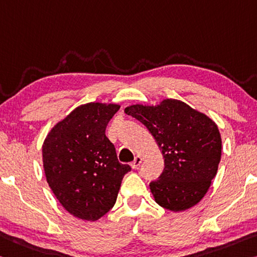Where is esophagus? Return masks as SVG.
I'll return each instance as SVG.
<instances>
[{"mask_svg": "<svg viewBox=\"0 0 257 257\" xmlns=\"http://www.w3.org/2000/svg\"><path fill=\"white\" fill-rule=\"evenodd\" d=\"M142 160H143V159H142L141 157H136L135 160H134V161L132 162V167H133V168H134V169H137L138 167L141 166Z\"/></svg>", "mask_w": 257, "mask_h": 257, "instance_id": "34e87169", "label": "esophagus"}]
</instances>
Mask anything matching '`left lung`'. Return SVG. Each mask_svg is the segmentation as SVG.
<instances>
[{
  "label": "left lung",
  "instance_id": "obj_1",
  "mask_svg": "<svg viewBox=\"0 0 257 257\" xmlns=\"http://www.w3.org/2000/svg\"><path fill=\"white\" fill-rule=\"evenodd\" d=\"M143 123L165 158V168L150 183L157 203L173 211L197 205L208 191L221 161L217 125L180 100L166 99L156 107L124 109Z\"/></svg>",
  "mask_w": 257,
  "mask_h": 257
}]
</instances>
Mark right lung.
Wrapping results in <instances>:
<instances>
[{"instance_id":"obj_1","label":"right lung","mask_w":257,"mask_h":257,"mask_svg":"<svg viewBox=\"0 0 257 257\" xmlns=\"http://www.w3.org/2000/svg\"><path fill=\"white\" fill-rule=\"evenodd\" d=\"M117 105L89 103L55 125L43 143L44 173L49 186L68 213L96 221L116 201L122 178L132 170L117 160L105 135Z\"/></svg>"}]
</instances>
